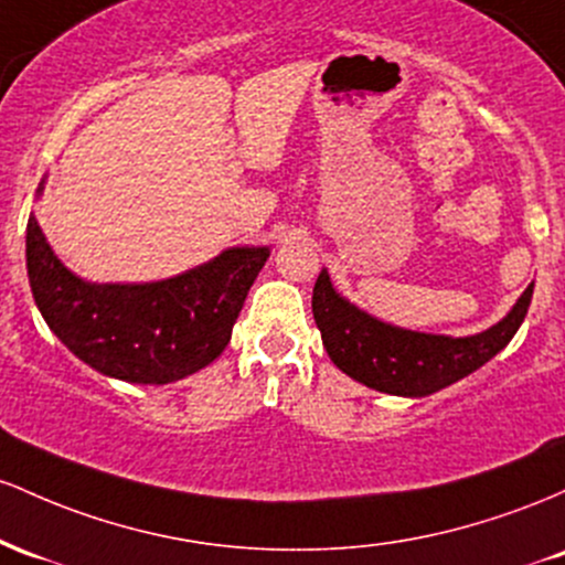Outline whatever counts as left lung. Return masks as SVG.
<instances>
[{"mask_svg":"<svg viewBox=\"0 0 565 565\" xmlns=\"http://www.w3.org/2000/svg\"><path fill=\"white\" fill-rule=\"evenodd\" d=\"M534 282L525 288L512 312L488 331L467 339L403 331L373 320L333 290L322 269L315 282L312 312L322 333V347L354 382L390 395L424 397L478 371L521 328L529 312Z\"/></svg>","mask_w":565,"mask_h":565,"instance_id":"obj_1","label":"left lung"}]
</instances>
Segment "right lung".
Wrapping results in <instances>:
<instances>
[{
    "mask_svg": "<svg viewBox=\"0 0 565 565\" xmlns=\"http://www.w3.org/2000/svg\"><path fill=\"white\" fill-rule=\"evenodd\" d=\"M266 258L269 248H232L173 280L90 285L55 258L34 215L26 226L31 294L50 331L95 371L132 384L211 365Z\"/></svg>",
    "mask_w": 565,
    "mask_h": 565,
    "instance_id": "add662e5",
    "label": "right lung"
}]
</instances>
